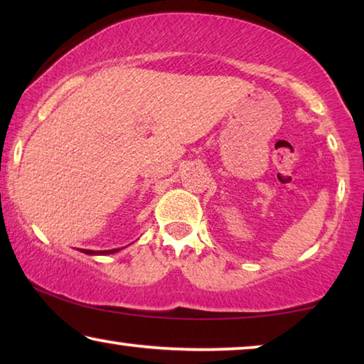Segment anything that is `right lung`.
I'll return each instance as SVG.
<instances>
[{"instance_id": "obj_1", "label": "right lung", "mask_w": 364, "mask_h": 364, "mask_svg": "<svg viewBox=\"0 0 364 364\" xmlns=\"http://www.w3.org/2000/svg\"><path fill=\"white\" fill-rule=\"evenodd\" d=\"M123 247L120 249H110V250H86V249H80V252H83L86 255H110V254H117L120 252Z\"/></svg>"}]
</instances>
